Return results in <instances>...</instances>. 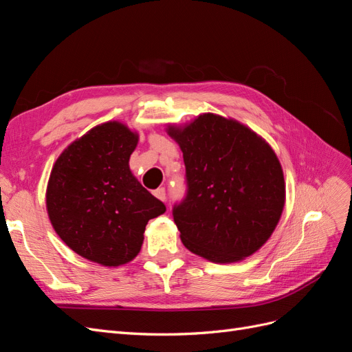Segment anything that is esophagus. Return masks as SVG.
Instances as JSON below:
<instances>
[{
  "mask_svg": "<svg viewBox=\"0 0 352 352\" xmlns=\"http://www.w3.org/2000/svg\"><path fill=\"white\" fill-rule=\"evenodd\" d=\"M153 194H154V197H155V198H158L160 201H166V190H164V188H158V189H155Z\"/></svg>",
  "mask_w": 352,
  "mask_h": 352,
  "instance_id": "34e87169",
  "label": "esophagus"
}]
</instances>
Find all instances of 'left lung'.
<instances>
[{
  "instance_id": "1",
  "label": "left lung",
  "mask_w": 352,
  "mask_h": 352,
  "mask_svg": "<svg viewBox=\"0 0 352 352\" xmlns=\"http://www.w3.org/2000/svg\"><path fill=\"white\" fill-rule=\"evenodd\" d=\"M184 153L188 194L173 208L185 247L212 263H236L272 236L285 207L273 148L241 122L214 113L167 124Z\"/></svg>"
}]
</instances>
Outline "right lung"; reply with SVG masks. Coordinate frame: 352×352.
Wrapping results in <instances>:
<instances>
[{"label": "right lung", "instance_id": "1", "mask_svg": "<svg viewBox=\"0 0 352 352\" xmlns=\"http://www.w3.org/2000/svg\"><path fill=\"white\" fill-rule=\"evenodd\" d=\"M138 140L122 122L101 123L58 155L48 179L47 212L56 233L72 251L104 267L132 261L148 220L166 211L131 172Z\"/></svg>", "mask_w": 352, "mask_h": 352}]
</instances>
